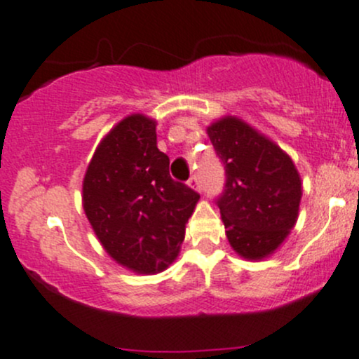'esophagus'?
I'll return each mask as SVG.
<instances>
[{
  "label": "esophagus",
  "instance_id": "obj_1",
  "mask_svg": "<svg viewBox=\"0 0 359 359\" xmlns=\"http://www.w3.org/2000/svg\"><path fill=\"white\" fill-rule=\"evenodd\" d=\"M187 186L189 187H192V189H196V191H199L201 189V186H199V179L196 175H192L189 180H187Z\"/></svg>",
  "mask_w": 359,
  "mask_h": 359
}]
</instances>
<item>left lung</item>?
Masks as SVG:
<instances>
[{
	"instance_id": "1",
	"label": "left lung",
	"mask_w": 359,
	"mask_h": 359,
	"mask_svg": "<svg viewBox=\"0 0 359 359\" xmlns=\"http://www.w3.org/2000/svg\"><path fill=\"white\" fill-rule=\"evenodd\" d=\"M208 137L225 167L217 205L230 246L246 259L266 258L297 220L299 173L287 153L236 116L211 123Z\"/></svg>"
}]
</instances>
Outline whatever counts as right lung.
<instances>
[{"instance_id": "obj_1", "label": "right lung", "mask_w": 359, "mask_h": 359, "mask_svg": "<svg viewBox=\"0 0 359 359\" xmlns=\"http://www.w3.org/2000/svg\"><path fill=\"white\" fill-rule=\"evenodd\" d=\"M156 146V122L126 116L96 148L82 205L104 251L135 273L168 269L180 251L199 194L170 177Z\"/></svg>"}]
</instances>
